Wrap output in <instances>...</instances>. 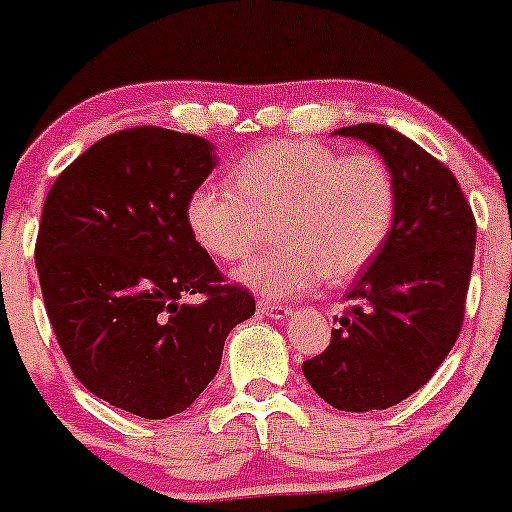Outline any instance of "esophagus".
Segmentation results:
<instances>
[{"label":"esophagus","instance_id":"obj_1","mask_svg":"<svg viewBox=\"0 0 512 512\" xmlns=\"http://www.w3.org/2000/svg\"><path fill=\"white\" fill-rule=\"evenodd\" d=\"M259 310H261V315H266V318H271V320H282V318H287L289 312H292V307L282 305V302L261 300V302H259Z\"/></svg>","mask_w":512,"mask_h":512}]
</instances>
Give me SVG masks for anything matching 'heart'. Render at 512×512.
I'll return each mask as SVG.
<instances>
[{
	"mask_svg": "<svg viewBox=\"0 0 512 512\" xmlns=\"http://www.w3.org/2000/svg\"><path fill=\"white\" fill-rule=\"evenodd\" d=\"M187 225L212 259H246L271 225L274 246L238 279L261 295L307 292L323 277L348 282L377 259L397 217V184L379 153L318 140H274L230 166V182H202Z\"/></svg>",
	"mask_w": 512,
	"mask_h": 512,
	"instance_id": "obj_1",
	"label": "heart"
}]
</instances>
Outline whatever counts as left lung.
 I'll return each instance as SVG.
<instances>
[{"instance_id":"8db88e82","label":"left lung","mask_w":512,"mask_h":512,"mask_svg":"<svg viewBox=\"0 0 512 512\" xmlns=\"http://www.w3.org/2000/svg\"><path fill=\"white\" fill-rule=\"evenodd\" d=\"M377 148L397 184V217L354 282L323 354L302 364L310 387L348 413L392 408L433 377L464 325L477 223L456 176L387 125L336 130Z\"/></svg>"}]
</instances>
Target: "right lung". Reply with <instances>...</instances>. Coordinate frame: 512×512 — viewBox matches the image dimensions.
Instances as JSON below:
<instances>
[{
	"mask_svg": "<svg viewBox=\"0 0 512 512\" xmlns=\"http://www.w3.org/2000/svg\"><path fill=\"white\" fill-rule=\"evenodd\" d=\"M200 135H104L45 197L35 266L71 372L140 418L184 413L220 369L230 330L256 312L187 225V200L215 169ZM203 300L187 306L182 296Z\"/></svg>",
	"mask_w": 512,
	"mask_h": 512,
	"instance_id": "add662e5",
	"label": "right lung"
}]
</instances>
